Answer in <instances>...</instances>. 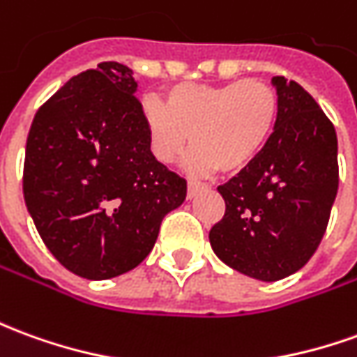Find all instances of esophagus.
I'll return each mask as SVG.
<instances>
[{"label": "esophagus", "mask_w": 357, "mask_h": 357, "mask_svg": "<svg viewBox=\"0 0 357 357\" xmlns=\"http://www.w3.org/2000/svg\"><path fill=\"white\" fill-rule=\"evenodd\" d=\"M199 191H201V185H199V183H193V181L187 183V199H193Z\"/></svg>", "instance_id": "obj_1"}]
</instances>
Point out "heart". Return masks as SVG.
I'll use <instances>...</instances> for the list:
<instances>
[{"label": "heart", "mask_w": 357, "mask_h": 357, "mask_svg": "<svg viewBox=\"0 0 357 357\" xmlns=\"http://www.w3.org/2000/svg\"><path fill=\"white\" fill-rule=\"evenodd\" d=\"M151 151L162 164L179 160L195 149L187 168L195 176L238 174L271 143L280 116V100L265 81L187 83L164 92V104L143 102Z\"/></svg>", "instance_id": "b5f03b06"}]
</instances>
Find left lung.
Masks as SVG:
<instances>
[{
	"instance_id": "left-lung-1",
	"label": "left lung",
	"mask_w": 357,
	"mask_h": 357,
	"mask_svg": "<svg viewBox=\"0 0 357 357\" xmlns=\"http://www.w3.org/2000/svg\"><path fill=\"white\" fill-rule=\"evenodd\" d=\"M280 116L265 151L218 187L226 213L208 234L222 263L276 282L298 273L325 236L338 191L335 126L296 81L274 77Z\"/></svg>"
}]
</instances>
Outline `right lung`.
<instances>
[{
	"instance_id": "right-lung-1",
	"label": "right lung",
	"mask_w": 357,
	"mask_h": 357,
	"mask_svg": "<svg viewBox=\"0 0 357 357\" xmlns=\"http://www.w3.org/2000/svg\"><path fill=\"white\" fill-rule=\"evenodd\" d=\"M133 71L118 61L75 75L36 112L22 193L50 253L108 280L143 263L187 183L151 153Z\"/></svg>"
}]
</instances>
